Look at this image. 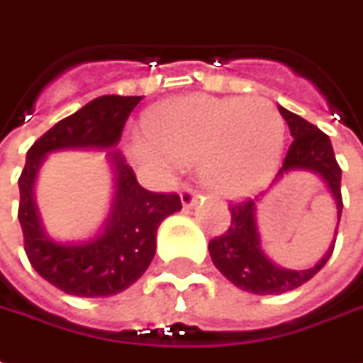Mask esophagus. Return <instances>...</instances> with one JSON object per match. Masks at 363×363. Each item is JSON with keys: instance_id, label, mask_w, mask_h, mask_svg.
<instances>
[{"instance_id": "34e87169", "label": "esophagus", "mask_w": 363, "mask_h": 363, "mask_svg": "<svg viewBox=\"0 0 363 363\" xmlns=\"http://www.w3.org/2000/svg\"><path fill=\"white\" fill-rule=\"evenodd\" d=\"M181 200H182V206L192 208L194 204H196V200H199V194L190 189V186H186V184H184L181 190Z\"/></svg>"}]
</instances>
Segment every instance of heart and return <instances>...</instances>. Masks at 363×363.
Segmentation results:
<instances>
[{
    "label": "heart",
    "instance_id": "b5f03b06",
    "mask_svg": "<svg viewBox=\"0 0 363 363\" xmlns=\"http://www.w3.org/2000/svg\"><path fill=\"white\" fill-rule=\"evenodd\" d=\"M151 145L179 163L200 161V179L222 196H245L267 181L285 121L263 98L179 96L147 113Z\"/></svg>",
    "mask_w": 363,
    "mask_h": 363
}]
</instances>
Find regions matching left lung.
Returning <instances> with one entry per match:
<instances>
[{"label":"left lung","instance_id":"left-lung-1","mask_svg":"<svg viewBox=\"0 0 363 363\" xmlns=\"http://www.w3.org/2000/svg\"><path fill=\"white\" fill-rule=\"evenodd\" d=\"M281 116L287 121L293 141L289 145L283 167L279 169L277 179L291 171H311L316 173L326 186L330 189L336 200L338 222L342 216V169L336 163L330 138L311 121L303 120L293 111L279 106ZM232 222L228 232L218 235L208 243V252L218 271L235 287L253 293V295H281L293 289L301 287L308 279H313L326 265V261L334 252V243L323 259L311 269H285L279 267L263 253L259 242V232L255 224V200H242L238 204H230ZM334 234H338V224Z\"/></svg>","mask_w":363,"mask_h":363}]
</instances>
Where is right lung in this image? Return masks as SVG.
Listing matches in <instances>:
<instances>
[{
  "label": "right lung",
  "mask_w": 363,
  "mask_h": 363,
  "mask_svg": "<svg viewBox=\"0 0 363 363\" xmlns=\"http://www.w3.org/2000/svg\"><path fill=\"white\" fill-rule=\"evenodd\" d=\"M143 96H100L60 120L27 151L19 177V224L25 253L35 271L68 295L110 296L125 291L151 265L157 230L182 208L179 194L149 192L121 153L110 151L116 194L102 232L86 242L60 243L45 234L33 196L43 159L65 149H111L120 143L129 113Z\"/></svg>",
  "instance_id": "1"
}]
</instances>
